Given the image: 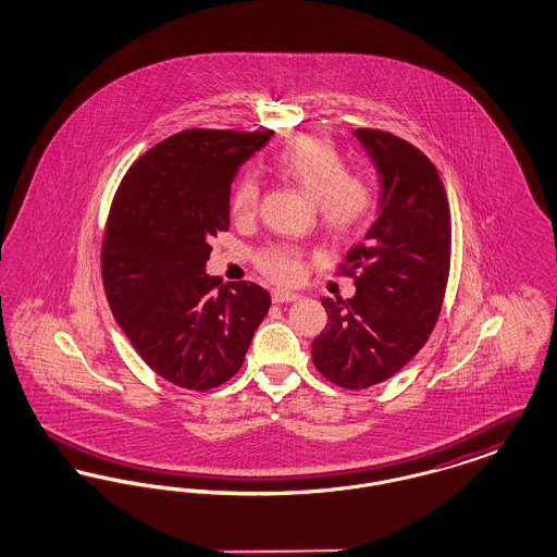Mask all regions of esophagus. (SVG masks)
<instances>
[{
    "mask_svg": "<svg viewBox=\"0 0 557 557\" xmlns=\"http://www.w3.org/2000/svg\"><path fill=\"white\" fill-rule=\"evenodd\" d=\"M271 298H273V302H294L300 298V294L290 290H273Z\"/></svg>",
    "mask_w": 557,
    "mask_h": 557,
    "instance_id": "1",
    "label": "esophagus"
}]
</instances>
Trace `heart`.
Instances as JSON below:
<instances>
[{
  "mask_svg": "<svg viewBox=\"0 0 557 557\" xmlns=\"http://www.w3.org/2000/svg\"><path fill=\"white\" fill-rule=\"evenodd\" d=\"M273 169L282 177L302 187L319 207L321 223L338 234L357 232L375 207V196L363 177L348 175V164L338 148L321 135H300L286 144L273 159ZM259 198V184L246 175L232 196V211L238 216L250 214ZM261 267L277 282H292L300 275V255L290 246L269 248Z\"/></svg>",
  "mask_w": 557,
  "mask_h": 557,
  "instance_id": "obj_1",
  "label": "heart"
}]
</instances>
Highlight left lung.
Returning a JSON list of instances; mask_svg holds the SVG:
<instances>
[{
	"instance_id": "8db88e82",
	"label": "left lung",
	"mask_w": 557,
	"mask_h": 557,
	"mask_svg": "<svg viewBox=\"0 0 557 557\" xmlns=\"http://www.w3.org/2000/svg\"><path fill=\"white\" fill-rule=\"evenodd\" d=\"M377 177V211L348 250L352 298H321L327 325L311 345L319 373L350 391L395 375L425 345L443 305L450 261L449 200L436 166L416 146L357 129Z\"/></svg>"
}]
</instances>
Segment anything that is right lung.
Returning <instances> with one entry per match:
<instances>
[{"instance_id":"1","label":"right lung","mask_w":557,"mask_h":557,"mask_svg":"<svg viewBox=\"0 0 557 557\" xmlns=\"http://www.w3.org/2000/svg\"><path fill=\"white\" fill-rule=\"evenodd\" d=\"M271 132L187 129L133 162L108 216L102 277L112 315L164 380L209 391L238 373L271 296L207 273L211 239L230 230L239 166Z\"/></svg>"}]
</instances>
